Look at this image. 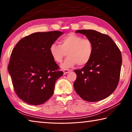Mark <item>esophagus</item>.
Masks as SVG:
<instances>
[{
    "label": "esophagus",
    "instance_id": "34e87169",
    "mask_svg": "<svg viewBox=\"0 0 132 132\" xmlns=\"http://www.w3.org/2000/svg\"><path fill=\"white\" fill-rule=\"evenodd\" d=\"M70 71V70H69V69H64V70H63V73L64 75H66L67 74V73H69Z\"/></svg>",
    "mask_w": 132,
    "mask_h": 132
}]
</instances>
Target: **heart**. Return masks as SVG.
<instances>
[{"label":"heart","instance_id":"b5f03b06","mask_svg":"<svg viewBox=\"0 0 132 132\" xmlns=\"http://www.w3.org/2000/svg\"><path fill=\"white\" fill-rule=\"evenodd\" d=\"M94 51L93 42L88 38H83L81 35L70 33L63 37L60 41V45L53 43L50 47V52L53 60L62 63L68 54L63 69L71 68L78 64L82 66L87 64L92 57Z\"/></svg>","mask_w":132,"mask_h":132}]
</instances>
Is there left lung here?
Returning a JSON list of instances; mask_svg holds the SVG:
<instances>
[{
    "label": "left lung",
    "mask_w": 132,
    "mask_h": 132,
    "mask_svg": "<svg viewBox=\"0 0 132 132\" xmlns=\"http://www.w3.org/2000/svg\"><path fill=\"white\" fill-rule=\"evenodd\" d=\"M91 40L94 46L91 60L81 69L75 70L76 92L88 102L99 101L109 97L119 82L122 62L121 52L111 38L92 30L76 31Z\"/></svg>",
    "instance_id": "1"
}]
</instances>
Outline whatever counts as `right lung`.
I'll return each mask as SVG.
<instances>
[{
    "instance_id": "add662e5",
    "label": "right lung",
    "mask_w": 132,
    "mask_h": 132,
    "mask_svg": "<svg viewBox=\"0 0 132 132\" xmlns=\"http://www.w3.org/2000/svg\"><path fill=\"white\" fill-rule=\"evenodd\" d=\"M63 34L58 31L33 33L13 48L9 73L15 94L27 104H43L53 94L55 82L63 72L59 70L50 47Z\"/></svg>"
}]
</instances>
